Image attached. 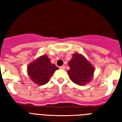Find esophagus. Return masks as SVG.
<instances>
[{
	"mask_svg": "<svg viewBox=\"0 0 122 122\" xmlns=\"http://www.w3.org/2000/svg\"><path fill=\"white\" fill-rule=\"evenodd\" d=\"M59 68H60L61 69H63L64 70V69H65V65H63V66H60Z\"/></svg>",
	"mask_w": 122,
	"mask_h": 122,
	"instance_id": "esophagus-1",
	"label": "esophagus"
}]
</instances>
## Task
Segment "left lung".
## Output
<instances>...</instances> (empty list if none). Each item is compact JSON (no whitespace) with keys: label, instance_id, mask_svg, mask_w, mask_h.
Segmentation results:
<instances>
[{"label":"left lung","instance_id":"8db88e82","mask_svg":"<svg viewBox=\"0 0 122 122\" xmlns=\"http://www.w3.org/2000/svg\"><path fill=\"white\" fill-rule=\"evenodd\" d=\"M68 65L70 69L67 73L74 84L84 86L93 78L95 67L82 54L74 53Z\"/></svg>","mask_w":122,"mask_h":122}]
</instances>
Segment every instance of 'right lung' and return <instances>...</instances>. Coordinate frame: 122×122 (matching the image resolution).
Here are the masks:
<instances>
[{"mask_svg":"<svg viewBox=\"0 0 122 122\" xmlns=\"http://www.w3.org/2000/svg\"><path fill=\"white\" fill-rule=\"evenodd\" d=\"M57 69L58 67L51 63L50 59L44 54L28 65L27 74L34 83L42 86L49 82L51 76Z\"/></svg>","mask_w":122,"mask_h":122,"instance_id":"add662e5","label":"right lung"}]
</instances>
